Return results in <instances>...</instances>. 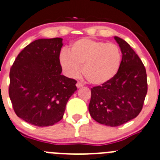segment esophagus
I'll use <instances>...</instances> for the list:
<instances>
[{"label":"esophagus","mask_w":160,"mask_h":160,"mask_svg":"<svg viewBox=\"0 0 160 160\" xmlns=\"http://www.w3.org/2000/svg\"><path fill=\"white\" fill-rule=\"evenodd\" d=\"M76 86H77L78 88H80L82 87V86H83V84L82 82H78L77 84H76Z\"/></svg>","instance_id":"obj_1"}]
</instances>
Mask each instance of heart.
Returning <instances> with one entry per match:
<instances>
[{
    "mask_svg": "<svg viewBox=\"0 0 160 160\" xmlns=\"http://www.w3.org/2000/svg\"><path fill=\"white\" fill-rule=\"evenodd\" d=\"M59 62L68 77L81 74L93 85H102L117 74L121 63V52L115 43L83 38L72 43L69 52L62 51Z\"/></svg>",
    "mask_w": 160,
    "mask_h": 160,
    "instance_id": "heart-1",
    "label": "heart"
}]
</instances>
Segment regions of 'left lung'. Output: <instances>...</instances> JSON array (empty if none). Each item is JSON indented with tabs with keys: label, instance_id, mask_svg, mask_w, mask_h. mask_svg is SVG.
Returning a JSON list of instances; mask_svg holds the SVG:
<instances>
[{
	"label": "left lung",
	"instance_id": "1",
	"mask_svg": "<svg viewBox=\"0 0 160 160\" xmlns=\"http://www.w3.org/2000/svg\"><path fill=\"white\" fill-rule=\"evenodd\" d=\"M122 53L121 67L110 81L91 88L89 111L100 124L117 127L137 117L148 92L146 69L126 41L115 36Z\"/></svg>",
	"mask_w": 160,
	"mask_h": 160
}]
</instances>
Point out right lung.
<instances>
[{
  "label": "right lung",
  "mask_w": 160,
  "mask_h": 160,
  "mask_svg": "<svg viewBox=\"0 0 160 160\" xmlns=\"http://www.w3.org/2000/svg\"><path fill=\"white\" fill-rule=\"evenodd\" d=\"M62 39H40L26 46L10 69L8 94L14 112L28 124L51 126L62 120L77 81L62 75Z\"/></svg>",
  "instance_id": "1"
}]
</instances>
